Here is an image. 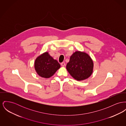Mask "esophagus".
Returning a JSON list of instances; mask_svg holds the SVG:
<instances>
[{"instance_id": "esophagus-1", "label": "esophagus", "mask_w": 126, "mask_h": 126, "mask_svg": "<svg viewBox=\"0 0 126 126\" xmlns=\"http://www.w3.org/2000/svg\"><path fill=\"white\" fill-rule=\"evenodd\" d=\"M61 65L62 66V67H64L65 66V62H62L61 63Z\"/></svg>"}]
</instances>
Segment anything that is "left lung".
<instances>
[{
    "instance_id": "8db88e82",
    "label": "left lung",
    "mask_w": 126,
    "mask_h": 126,
    "mask_svg": "<svg viewBox=\"0 0 126 126\" xmlns=\"http://www.w3.org/2000/svg\"><path fill=\"white\" fill-rule=\"evenodd\" d=\"M93 66V62L89 55L78 51L70 57L66 68L74 79L81 81L88 79L91 75Z\"/></svg>"
}]
</instances>
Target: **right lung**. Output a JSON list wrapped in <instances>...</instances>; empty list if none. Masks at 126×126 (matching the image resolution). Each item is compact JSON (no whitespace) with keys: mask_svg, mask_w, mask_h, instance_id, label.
Instances as JSON below:
<instances>
[{"mask_svg":"<svg viewBox=\"0 0 126 126\" xmlns=\"http://www.w3.org/2000/svg\"><path fill=\"white\" fill-rule=\"evenodd\" d=\"M60 67V65L58 61L47 52L38 56L35 61L36 71L39 76L44 78L51 77Z\"/></svg>","mask_w":126,"mask_h":126,"instance_id":"right-lung-1","label":"right lung"}]
</instances>
